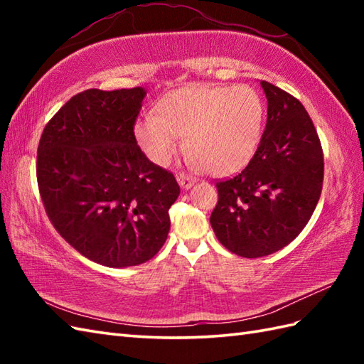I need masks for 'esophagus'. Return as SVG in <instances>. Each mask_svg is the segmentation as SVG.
Masks as SVG:
<instances>
[{
    "label": "esophagus",
    "instance_id": "34e87169",
    "mask_svg": "<svg viewBox=\"0 0 364 364\" xmlns=\"http://www.w3.org/2000/svg\"><path fill=\"white\" fill-rule=\"evenodd\" d=\"M176 180H178V183H180V186L183 189H189V188H192V184L196 183L194 178L189 176V175H184V173H178Z\"/></svg>",
    "mask_w": 364,
    "mask_h": 364
}]
</instances>
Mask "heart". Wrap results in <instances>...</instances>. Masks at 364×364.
Returning <instances> with one entry per match:
<instances>
[{
    "instance_id": "b5f03b06",
    "label": "heart",
    "mask_w": 364,
    "mask_h": 364,
    "mask_svg": "<svg viewBox=\"0 0 364 364\" xmlns=\"http://www.w3.org/2000/svg\"><path fill=\"white\" fill-rule=\"evenodd\" d=\"M264 102L257 89L188 86L170 92L134 127L137 144L156 166H168L181 145L189 162L215 176L236 173L249 164L264 129Z\"/></svg>"
}]
</instances>
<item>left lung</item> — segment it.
Returning a JSON list of instances; mask_svg holds the SVG:
<instances>
[{
  "instance_id": "1",
  "label": "left lung",
  "mask_w": 364,
  "mask_h": 364,
  "mask_svg": "<svg viewBox=\"0 0 364 364\" xmlns=\"http://www.w3.org/2000/svg\"><path fill=\"white\" fill-rule=\"evenodd\" d=\"M267 123L253 158L215 183L211 227L220 244L244 258L267 257L294 241L319 202L323 151L313 120L296 97L261 81Z\"/></svg>"
}]
</instances>
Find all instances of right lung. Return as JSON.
<instances>
[{
    "mask_svg": "<svg viewBox=\"0 0 364 364\" xmlns=\"http://www.w3.org/2000/svg\"><path fill=\"white\" fill-rule=\"evenodd\" d=\"M142 87L87 89L46 123L37 184L53 227L82 257L107 267L137 266L164 245L180 196L172 172L137 145Z\"/></svg>",
    "mask_w": 364,
    "mask_h": 364,
    "instance_id": "1",
    "label": "right lung"
}]
</instances>
